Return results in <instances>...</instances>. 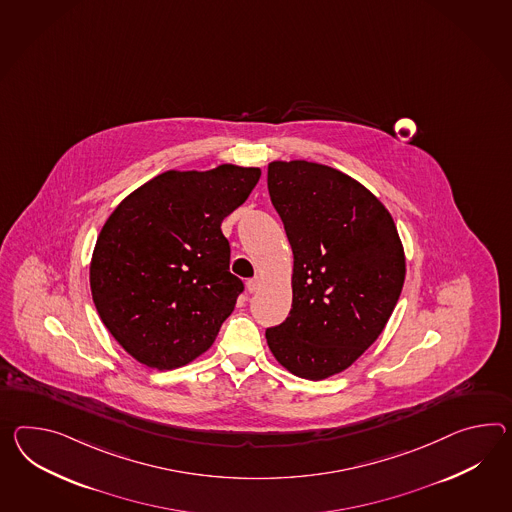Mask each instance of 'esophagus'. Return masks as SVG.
<instances>
[{
    "instance_id": "1",
    "label": "esophagus",
    "mask_w": 512,
    "mask_h": 512,
    "mask_svg": "<svg viewBox=\"0 0 512 512\" xmlns=\"http://www.w3.org/2000/svg\"><path fill=\"white\" fill-rule=\"evenodd\" d=\"M259 287H261V281H259L257 277H253V279H250V281H248V290H250L251 294H253V292H257V290H259Z\"/></svg>"
}]
</instances>
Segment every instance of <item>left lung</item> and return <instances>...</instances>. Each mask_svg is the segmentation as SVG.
Listing matches in <instances>:
<instances>
[{"label":"left lung","instance_id":"8db88e82","mask_svg":"<svg viewBox=\"0 0 512 512\" xmlns=\"http://www.w3.org/2000/svg\"><path fill=\"white\" fill-rule=\"evenodd\" d=\"M268 192L294 253L292 309L266 329L275 359L320 381L346 370L385 329L405 257L381 201L324 164L268 166Z\"/></svg>","mask_w":512,"mask_h":512}]
</instances>
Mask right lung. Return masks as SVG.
Wrapping results in <instances>:
<instances>
[{"instance_id":"1","label":"right lung","mask_w":512,"mask_h":512,"mask_svg":"<svg viewBox=\"0 0 512 512\" xmlns=\"http://www.w3.org/2000/svg\"><path fill=\"white\" fill-rule=\"evenodd\" d=\"M259 168L166 172L103 225L90 264L101 322L138 362L172 370L211 348L244 283L220 225L248 200Z\"/></svg>"}]
</instances>
